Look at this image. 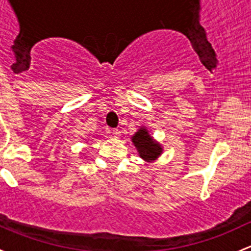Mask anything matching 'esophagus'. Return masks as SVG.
Listing matches in <instances>:
<instances>
[{"mask_svg": "<svg viewBox=\"0 0 251 251\" xmlns=\"http://www.w3.org/2000/svg\"><path fill=\"white\" fill-rule=\"evenodd\" d=\"M112 133H113V136H114V138L118 139L119 137H120V131H119L118 128H115V130H113Z\"/></svg>", "mask_w": 251, "mask_h": 251, "instance_id": "esophagus-1", "label": "esophagus"}]
</instances>
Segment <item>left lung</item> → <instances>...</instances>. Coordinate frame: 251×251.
Instances as JSON below:
<instances>
[{
    "instance_id": "1",
    "label": "left lung",
    "mask_w": 251,
    "mask_h": 251,
    "mask_svg": "<svg viewBox=\"0 0 251 251\" xmlns=\"http://www.w3.org/2000/svg\"><path fill=\"white\" fill-rule=\"evenodd\" d=\"M132 142L138 150L139 156L147 161L155 160L162 152V148L150 137L147 128L138 130V132L132 137Z\"/></svg>"
}]
</instances>
